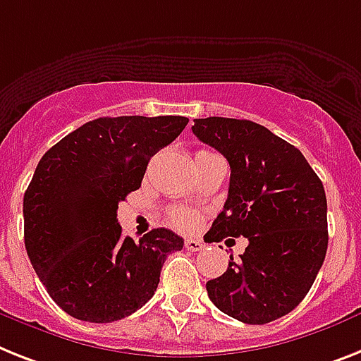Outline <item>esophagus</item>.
Wrapping results in <instances>:
<instances>
[{
	"mask_svg": "<svg viewBox=\"0 0 361 361\" xmlns=\"http://www.w3.org/2000/svg\"><path fill=\"white\" fill-rule=\"evenodd\" d=\"M184 247H186L188 251H192V252H197V251H201L202 247V241H199V240H193V238H190V240H186L184 241Z\"/></svg>",
	"mask_w": 361,
	"mask_h": 361,
	"instance_id": "esophagus-1",
	"label": "esophagus"
}]
</instances>
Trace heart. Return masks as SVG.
Returning a JSON list of instances; mask_svg holds the SVG:
<instances>
[{
    "instance_id": "1",
    "label": "heart",
    "mask_w": 361,
    "mask_h": 361,
    "mask_svg": "<svg viewBox=\"0 0 361 361\" xmlns=\"http://www.w3.org/2000/svg\"><path fill=\"white\" fill-rule=\"evenodd\" d=\"M202 153H208V151H199L197 154ZM168 219L169 225L180 232H190L199 225V214L195 210H190V208H173V210H169Z\"/></svg>"
}]
</instances>
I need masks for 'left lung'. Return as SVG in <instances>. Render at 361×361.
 <instances>
[{
  "label": "left lung",
  "mask_w": 361,
  "mask_h": 361,
  "mask_svg": "<svg viewBox=\"0 0 361 361\" xmlns=\"http://www.w3.org/2000/svg\"><path fill=\"white\" fill-rule=\"evenodd\" d=\"M193 134L231 166L228 197L212 223V241L247 238L249 245L227 271L207 282L223 314L266 324L290 314L323 266L326 195L299 149L249 120H193Z\"/></svg>",
  "instance_id": "8db88e82"
}]
</instances>
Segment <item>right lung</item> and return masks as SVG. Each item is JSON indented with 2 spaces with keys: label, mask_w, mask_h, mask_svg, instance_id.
I'll return each mask as SVG.
<instances>
[{
  "label": "right lung",
  "mask_w": 361,
  "mask_h": 361,
  "mask_svg": "<svg viewBox=\"0 0 361 361\" xmlns=\"http://www.w3.org/2000/svg\"><path fill=\"white\" fill-rule=\"evenodd\" d=\"M188 123L184 116L97 118L53 145L23 195V240L49 297L88 323L134 314L157 291L184 240L153 228L125 238L118 204L142 186L147 164Z\"/></svg>",
  "instance_id": "1"
}]
</instances>
